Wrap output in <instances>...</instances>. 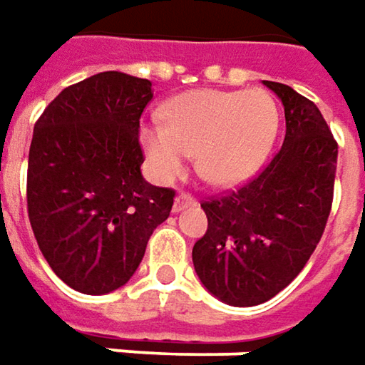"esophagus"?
<instances>
[{
  "mask_svg": "<svg viewBox=\"0 0 365 365\" xmlns=\"http://www.w3.org/2000/svg\"><path fill=\"white\" fill-rule=\"evenodd\" d=\"M194 204H196V200L192 198L190 194H178V196H175V202H173V212H182V210L194 206Z\"/></svg>",
  "mask_w": 365,
  "mask_h": 365,
  "instance_id": "34e87169",
  "label": "esophagus"
}]
</instances>
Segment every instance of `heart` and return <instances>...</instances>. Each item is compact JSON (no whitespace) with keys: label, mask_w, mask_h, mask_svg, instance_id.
<instances>
[{"label":"heart","mask_w":365,"mask_h":365,"mask_svg":"<svg viewBox=\"0 0 365 365\" xmlns=\"http://www.w3.org/2000/svg\"><path fill=\"white\" fill-rule=\"evenodd\" d=\"M165 124H143L138 140L151 173L171 182L190 155L204 182L232 185L262 165L277 130V106L265 89H198L173 98Z\"/></svg>","instance_id":"heart-1"}]
</instances>
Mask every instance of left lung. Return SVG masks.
Returning a JSON list of instances; mask_svg holds the SVG:
<instances>
[{"mask_svg":"<svg viewBox=\"0 0 365 365\" xmlns=\"http://www.w3.org/2000/svg\"><path fill=\"white\" fill-rule=\"evenodd\" d=\"M263 86L284 106V145L255 180L202 204L208 230L192 249L202 286L230 307L262 304L302 272L333 202L337 143L323 114L284 83Z\"/></svg>","mask_w":365,"mask_h":365,"instance_id":"left-lung-1","label":"left lung"}]
</instances>
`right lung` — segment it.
<instances>
[{
	"label": "right lung",
	"instance_id": "add662e5",
	"mask_svg": "<svg viewBox=\"0 0 365 365\" xmlns=\"http://www.w3.org/2000/svg\"><path fill=\"white\" fill-rule=\"evenodd\" d=\"M149 79L103 71L63 89L34 126L28 216L44 259L81 294L114 292L135 276L173 190L143 178L138 120Z\"/></svg>",
	"mask_w": 365,
	"mask_h": 365
}]
</instances>
